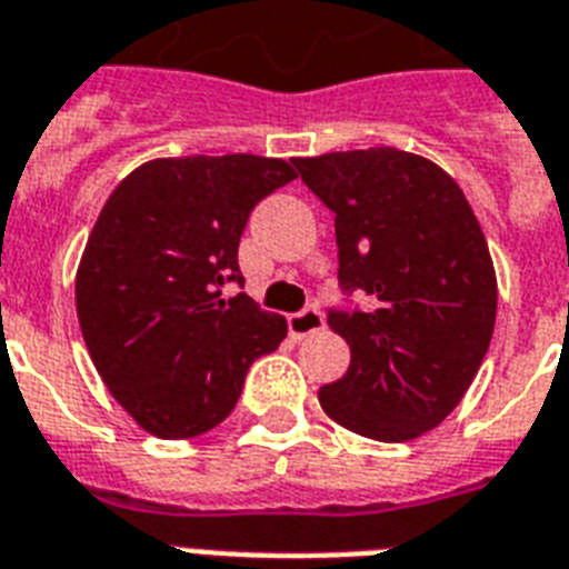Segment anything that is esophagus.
<instances>
[{"label":"esophagus","mask_w":569,"mask_h":569,"mask_svg":"<svg viewBox=\"0 0 569 569\" xmlns=\"http://www.w3.org/2000/svg\"><path fill=\"white\" fill-rule=\"evenodd\" d=\"M325 328V316L319 307H303L301 313L289 316V333H292L295 340H303V337H310V333L322 331Z\"/></svg>","instance_id":"1"}]
</instances>
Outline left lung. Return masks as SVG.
Wrapping results in <instances>:
<instances>
[{
	"label": "left lung",
	"instance_id": "left-lung-1",
	"mask_svg": "<svg viewBox=\"0 0 569 569\" xmlns=\"http://www.w3.org/2000/svg\"><path fill=\"white\" fill-rule=\"evenodd\" d=\"M333 211L340 289L367 310H331L346 376L319 390L325 415L376 441L439 427L466 397L492 340L498 286L466 193L432 160L400 149L292 158Z\"/></svg>",
	"mask_w": 569,
	"mask_h": 569
}]
</instances>
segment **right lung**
Masks as SVG:
<instances>
[{
	"label": "right lung",
	"instance_id": "add662e5",
	"mask_svg": "<svg viewBox=\"0 0 569 569\" xmlns=\"http://www.w3.org/2000/svg\"><path fill=\"white\" fill-rule=\"evenodd\" d=\"M295 179L259 154L158 158L112 190L77 268V316L94 370L158 439H193L236 409L250 363L286 319L259 310L238 244L259 199Z\"/></svg>",
	"mask_w": 569,
	"mask_h": 569
}]
</instances>
